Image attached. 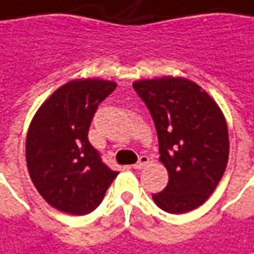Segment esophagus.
Instances as JSON below:
<instances>
[{"label":"esophagus","instance_id":"1","mask_svg":"<svg viewBox=\"0 0 254 254\" xmlns=\"http://www.w3.org/2000/svg\"><path fill=\"white\" fill-rule=\"evenodd\" d=\"M149 163V157L148 156H141L139 157V160H138L137 163L134 164V169H138V170H142L146 164Z\"/></svg>","mask_w":254,"mask_h":254}]
</instances>
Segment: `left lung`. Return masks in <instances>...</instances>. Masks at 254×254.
<instances>
[{"label":"left lung","instance_id":"obj_1","mask_svg":"<svg viewBox=\"0 0 254 254\" xmlns=\"http://www.w3.org/2000/svg\"><path fill=\"white\" fill-rule=\"evenodd\" d=\"M134 90L148 106L159 138V160L169 183L153 202L181 214L203 204L223 178L230 155L228 127L220 106L185 77L137 80Z\"/></svg>","mask_w":254,"mask_h":254}]
</instances>
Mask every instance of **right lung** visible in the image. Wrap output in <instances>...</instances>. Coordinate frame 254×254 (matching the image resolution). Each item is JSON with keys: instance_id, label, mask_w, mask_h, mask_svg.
<instances>
[{"instance_id": "1", "label": "right lung", "mask_w": 254, "mask_h": 254, "mask_svg": "<svg viewBox=\"0 0 254 254\" xmlns=\"http://www.w3.org/2000/svg\"><path fill=\"white\" fill-rule=\"evenodd\" d=\"M117 84L76 78L61 85L38 108L26 137V163L44 200L59 211L84 216L102 202L117 171L88 141L98 105Z\"/></svg>"}]
</instances>
